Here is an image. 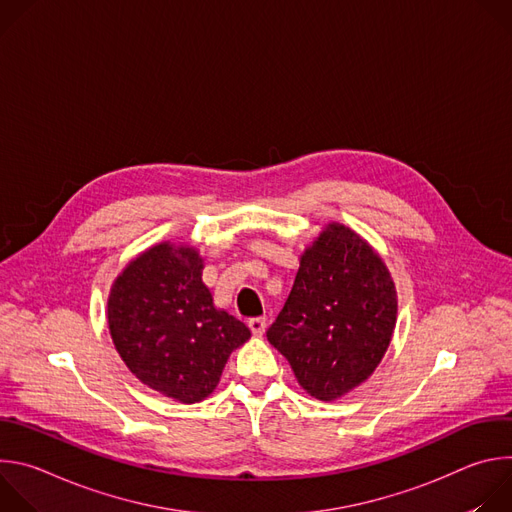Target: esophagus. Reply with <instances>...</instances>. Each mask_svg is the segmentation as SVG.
Segmentation results:
<instances>
[{
    "instance_id": "34e87169",
    "label": "esophagus",
    "mask_w": 512,
    "mask_h": 512,
    "mask_svg": "<svg viewBox=\"0 0 512 512\" xmlns=\"http://www.w3.org/2000/svg\"><path fill=\"white\" fill-rule=\"evenodd\" d=\"M247 324H249V328H251V332L255 336H261L265 332V318H261V316L259 318H251Z\"/></svg>"
}]
</instances>
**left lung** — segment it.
I'll list each match as a JSON object with an SVG mask.
<instances>
[{
  "instance_id": "obj_1",
  "label": "left lung",
  "mask_w": 512,
  "mask_h": 512,
  "mask_svg": "<svg viewBox=\"0 0 512 512\" xmlns=\"http://www.w3.org/2000/svg\"><path fill=\"white\" fill-rule=\"evenodd\" d=\"M395 320V283L383 259L354 231L328 225L302 255L267 340L312 397L334 401L373 375Z\"/></svg>"
}]
</instances>
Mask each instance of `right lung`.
Segmentation results:
<instances>
[{"label":"right lung","instance_id":"right-lung-1","mask_svg":"<svg viewBox=\"0 0 512 512\" xmlns=\"http://www.w3.org/2000/svg\"><path fill=\"white\" fill-rule=\"evenodd\" d=\"M113 344L129 371L166 397L198 403L212 393L249 328L216 310L192 247L162 243L115 279L107 304Z\"/></svg>","mask_w":512,"mask_h":512}]
</instances>
